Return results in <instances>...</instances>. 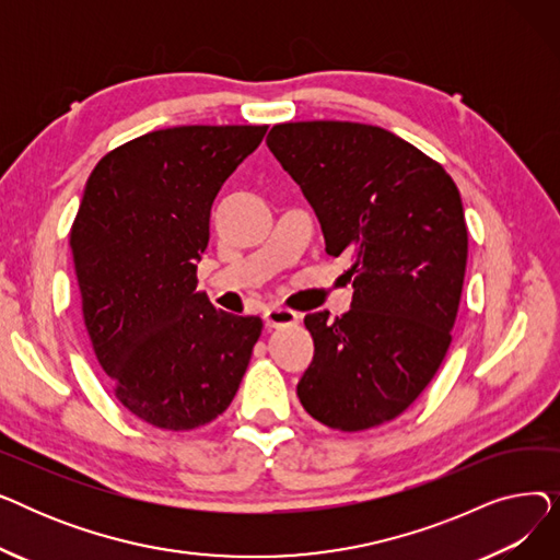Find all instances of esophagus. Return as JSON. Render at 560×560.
Segmentation results:
<instances>
[{
  "label": "esophagus",
  "instance_id": "34e87169",
  "mask_svg": "<svg viewBox=\"0 0 560 560\" xmlns=\"http://www.w3.org/2000/svg\"><path fill=\"white\" fill-rule=\"evenodd\" d=\"M262 319H265V327H270V329L290 327V325H298L300 313L290 311L285 306H268L262 313Z\"/></svg>",
  "mask_w": 560,
  "mask_h": 560
}]
</instances>
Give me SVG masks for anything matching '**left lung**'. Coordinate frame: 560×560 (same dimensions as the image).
Masks as SVG:
<instances>
[{"label": "left lung", "mask_w": 560, "mask_h": 560, "mask_svg": "<svg viewBox=\"0 0 560 560\" xmlns=\"http://www.w3.org/2000/svg\"><path fill=\"white\" fill-rule=\"evenodd\" d=\"M265 142L354 281L347 313L304 317L315 357L298 397L329 429L386 424L422 395L452 345L467 262L460 192L443 165L381 127L285 122Z\"/></svg>", "instance_id": "left-lung-1"}]
</instances>
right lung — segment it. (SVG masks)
Masks as SVG:
<instances>
[{
  "mask_svg": "<svg viewBox=\"0 0 560 560\" xmlns=\"http://www.w3.org/2000/svg\"><path fill=\"white\" fill-rule=\"evenodd\" d=\"M268 125H190L110 150L70 229L88 336L115 399L165 431L213 422L233 401L262 331L258 315L197 292L211 206Z\"/></svg>",
  "mask_w": 560,
  "mask_h": 560,
  "instance_id": "add662e5",
  "label": "right lung"
}]
</instances>
